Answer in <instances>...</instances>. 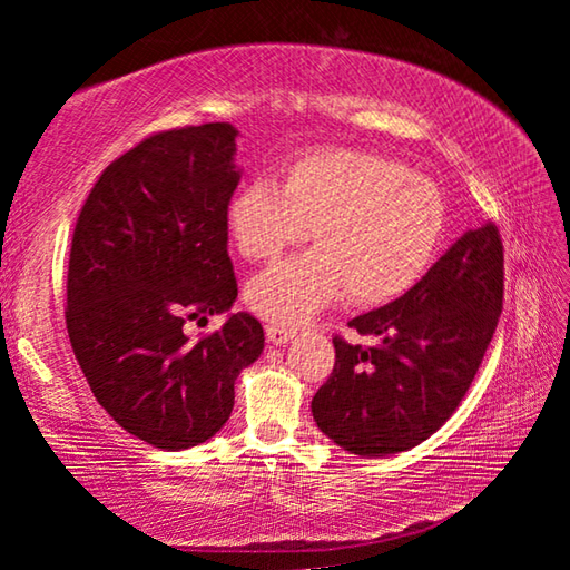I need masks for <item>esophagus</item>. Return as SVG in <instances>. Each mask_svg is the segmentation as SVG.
Returning <instances> with one entry per match:
<instances>
[{
  "instance_id": "1",
  "label": "esophagus",
  "mask_w": 570,
  "mask_h": 570,
  "mask_svg": "<svg viewBox=\"0 0 570 570\" xmlns=\"http://www.w3.org/2000/svg\"><path fill=\"white\" fill-rule=\"evenodd\" d=\"M294 332L292 330H284V326H276V324H266V340L272 344H286L288 340H292Z\"/></svg>"
}]
</instances>
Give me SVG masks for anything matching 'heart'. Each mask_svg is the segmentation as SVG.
Instances as JSON below:
<instances>
[{"label":"heart","mask_w":570,"mask_h":570,"mask_svg":"<svg viewBox=\"0 0 570 570\" xmlns=\"http://www.w3.org/2000/svg\"><path fill=\"white\" fill-rule=\"evenodd\" d=\"M240 256L268 262L312 236L316 248L266 268L246 286L258 316L296 326L346 294L356 306L390 304L428 274L445 236L448 208L430 178L364 150H312L258 178L228 204Z\"/></svg>","instance_id":"1"}]
</instances>
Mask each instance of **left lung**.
Returning a JSON list of instances; mask_svg holds the SVG:
<instances>
[{
  "label": "left lung",
  "instance_id": "left-lung-1",
  "mask_svg": "<svg viewBox=\"0 0 570 570\" xmlns=\"http://www.w3.org/2000/svg\"><path fill=\"white\" fill-rule=\"evenodd\" d=\"M503 240L493 220L460 236L392 304L350 322L372 344L334 336V370L312 400L326 438L362 458L410 450L465 397L503 312Z\"/></svg>",
  "mask_w": 570,
  "mask_h": 570
}]
</instances>
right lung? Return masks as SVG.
<instances>
[{
  "instance_id": "right-lung-1",
  "label": "right lung",
  "mask_w": 570,
  "mask_h": 570,
  "mask_svg": "<svg viewBox=\"0 0 570 570\" xmlns=\"http://www.w3.org/2000/svg\"><path fill=\"white\" fill-rule=\"evenodd\" d=\"M236 135L228 122L150 135L102 170L75 224L65 322L77 364L105 412L160 450L214 438L240 370L264 352L246 312L186 334L238 296L226 220Z\"/></svg>"
}]
</instances>
